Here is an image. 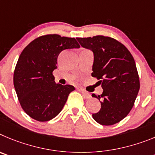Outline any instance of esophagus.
<instances>
[{
    "instance_id": "obj_1",
    "label": "esophagus",
    "mask_w": 155,
    "mask_h": 155,
    "mask_svg": "<svg viewBox=\"0 0 155 155\" xmlns=\"http://www.w3.org/2000/svg\"><path fill=\"white\" fill-rule=\"evenodd\" d=\"M79 91H80L81 93H82V94L83 95V97H84L85 98H86V99L90 98V93H88V92H86V90H83V89H79Z\"/></svg>"
}]
</instances>
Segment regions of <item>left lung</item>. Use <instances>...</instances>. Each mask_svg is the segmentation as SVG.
Returning a JSON list of instances; mask_svg holds the SVG:
<instances>
[{"instance_id": "8db88e82", "label": "left lung", "mask_w": 155, "mask_h": 155, "mask_svg": "<svg viewBox=\"0 0 155 155\" xmlns=\"http://www.w3.org/2000/svg\"><path fill=\"white\" fill-rule=\"evenodd\" d=\"M76 39L93 52L92 76L100 79L104 90L101 95H92L101 104L93 118L101 125L115 124L131 110L140 89L134 59L124 45L112 38L97 35Z\"/></svg>"}]
</instances>
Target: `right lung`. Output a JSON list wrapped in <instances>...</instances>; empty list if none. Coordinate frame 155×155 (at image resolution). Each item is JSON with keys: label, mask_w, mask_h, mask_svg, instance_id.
<instances>
[{"label": "right lung", "mask_w": 155, "mask_h": 155, "mask_svg": "<svg viewBox=\"0 0 155 155\" xmlns=\"http://www.w3.org/2000/svg\"><path fill=\"white\" fill-rule=\"evenodd\" d=\"M79 47L74 38L46 35L35 38L22 51L14 72V86L29 117L45 122L61 112L75 87L55 83L52 72L61 51Z\"/></svg>", "instance_id": "obj_1"}]
</instances>
